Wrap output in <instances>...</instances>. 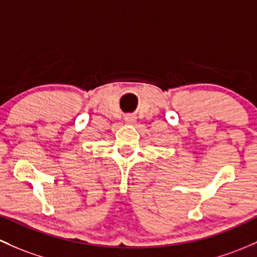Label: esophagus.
<instances>
[{
	"instance_id": "esophagus-1",
	"label": "esophagus",
	"mask_w": 257,
	"mask_h": 257,
	"mask_svg": "<svg viewBox=\"0 0 257 257\" xmlns=\"http://www.w3.org/2000/svg\"><path fill=\"white\" fill-rule=\"evenodd\" d=\"M124 120L126 121V123H134V121H136V117H133V115H126L125 118H124Z\"/></svg>"
}]
</instances>
